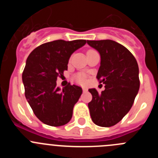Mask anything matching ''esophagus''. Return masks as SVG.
<instances>
[{
    "instance_id": "34e87169",
    "label": "esophagus",
    "mask_w": 158,
    "mask_h": 158,
    "mask_svg": "<svg viewBox=\"0 0 158 158\" xmlns=\"http://www.w3.org/2000/svg\"><path fill=\"white\" fill-rule=\"evenodd\" d=\"M82 89H83V92H85V93L88 91V89L85 87V86H83V87H82Z\"/></svg>"
}]
</instances>
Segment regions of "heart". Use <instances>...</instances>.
<instances>
[{"mask_svg": "<svg viewBox=\"0 0 158 158\" xmlns=\"http://www.w3.org/2000/svg\"><path fill=\"white\" fill-rule=\"evenodd\" d=\"M76 80L78 82H80V83H84V82L85 81V77L82 74H79L76 76Z\"/></svg>", "mask_w": 158, "mask_h": 158, "instance_id": "1", "label": "heart"}]
</instances>
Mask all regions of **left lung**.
Listing matches in <instances>:
<instances>
[{
	"mask_svg": "<svg viewBox=\"0 0 158 158\" xmlns=\"http://www.w3.org/2000/svg\"><path fill=\"white\" fill-rule=\"evenodd\" d=\"M87 43L100 53L96 78L105 85L101 93L89 89L93 96L88 104L90 115L96 125L109 127L118 123L133 105L140 86L139 65L133 54L117 42L87 40Z\"/></svg>",
	"mask_w": 158,
	"mask_h": 158,
	"instance_id": "8db88e82",
	"label": "left lung"
}]
</instances>
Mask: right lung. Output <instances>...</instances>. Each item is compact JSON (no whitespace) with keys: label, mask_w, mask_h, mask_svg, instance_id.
<instances>
[{"label":"right lung","mask_w":158,"mask_h":158,"mask_svg":"<svg viewBox=\"0 0 158 158\" xmlns=\"http://www.w3.org/2000/svg\"><path fill=\"white\" fill-rule=\"evenodd\" d=\"M85 43V40H55L36 47L27 57L22 74L25 96L43 123L60 127L70 121L82 89L69 83L62 90L57 77L63 76L73 53Z\"/></svg>","instance_id":"right-lung-1"}]
</instances>
